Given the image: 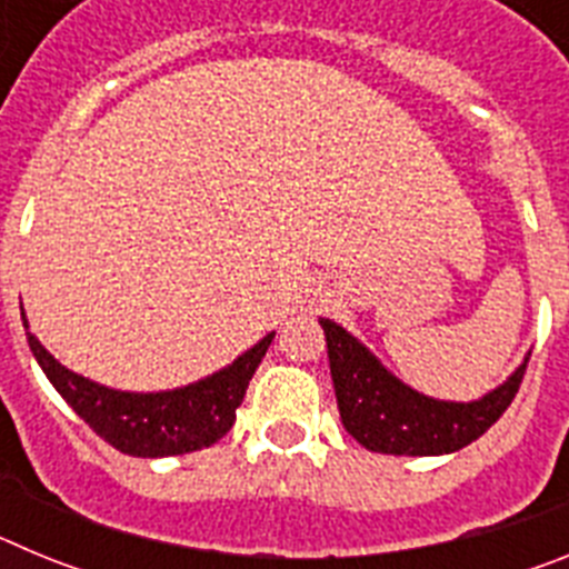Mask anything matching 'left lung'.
Instances as JSON below:
<instances>
[{"mask_svg":"<svg viewBox=\"0 0 569 569\" xmlns=\"http://www.w3.org/2000/svg\"><path fill=\"white\" fill-rule=\"evenodd\" d=\"M328 339L330 376L341 425L361 447L390 456L456 453L501 419L519 393L527 359L516 373L476 401H441L396 379L356 336L319 319Z\"/></svg>","mask_w":569,"mask_h":569,"instance_id":"left-lung-1","label":"left lung"}]
</instances>
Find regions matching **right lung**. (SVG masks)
<instances>
[{
    "instance_id": "obj_1",
    "label": "right lung",
    "mask_w": 569,
    "mask_h": 569,
    "mask_svg": "<svg viewBox=\"0 0 569 569\" xmlns=\"http://www.w3.org/2000/svg\"><path fill=\"white\" fill-rule=\"evenodd\" d=\"M22 321L28 328L24 313ZM273 336H264L219 373L162 393H128L97 385L59 365L33 333H28V345L50 385L57 387L59 396L93 433L102 436L119 453L136 459H162L202 450L228 433L236 421V407L244 399V390L268 353Z\"/></svg>"
}]
</instances>
